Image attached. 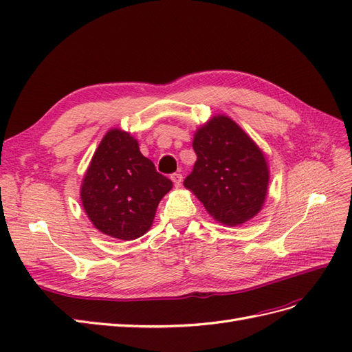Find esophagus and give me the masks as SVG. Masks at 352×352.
<instances>
[{"mask_svg": "<svg viewBox=\"0 0 352 352\" xmlns=\"http://www.w3.org/2000/svg\"><path fill=\"white\" fill-rule=\"evenodd\" d=\"M170 179H172V182L175 184L176 188H180V185H182V175L180 173H173L172 176H170Z\"/></svg>", "mask_w": 352, "mask_h": 352, "instance_id": "34e87169", "label": "esophagus"}]
</instances>
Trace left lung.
Wrapping results in <instances>:
<instances>
[{"label":"left lung","mask_w":352,"mask_h":352,"mask_svg":"<svg viewBox=\"0 0 352 352\" xmlns=\"http://www.w3.org/2000/svg\"><path fill=\"white\" fill-rule=\"evenodd\" d=\"M197 162L184 185L208 214L226 226H241L261 211L270 170L261 148L229 116L216 114L199 126L192 141Z\"/></svg>","instance_id":"obj_1"}]
</instances>
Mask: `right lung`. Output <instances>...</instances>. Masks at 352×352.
<instances>
[{"mask_svg":"<svg viewBox=\"0 0 352 352\" xmlns=\"http://www.w3.org/2000/svg\"><path fill=\"white\" fill-rule=\"evenodd\" d=\"M173 188L119 127L104 135L80 185V201L95 229L132 241L151 229L158 202Z\"/></svg>","mask_w":352,"mask_h":352,"instance_id":"add662e5","label":"right lung"}]
</instances>
